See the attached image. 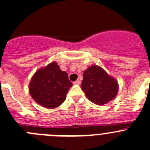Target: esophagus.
Listing matches in <instances>:
<instances>
[{"label":"esophagus","instance_id":"1","mask_svg":"<svg viewBox=\"0 0 150 150\" xmlns=\"http://www.w3.org/2000/svg\"><path fill=\"white\" fill-rule=\"evenodd\" d=\"M74 85H80L81 84V81L79 79H78L77 81H75V82H73Z\"/></svg>","mask_w":150,"mask_h":150}]
</instances>
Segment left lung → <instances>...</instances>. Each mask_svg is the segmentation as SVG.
I'll return each mask as SVG.
<instances>
[{"instance_id": "left-lung-1", "label": "left lung", "mask_w": 150, "mask_h": 150, "mask_svg": "<svg viewBox=\"0 0 150 150\" xmlns=\"http://www.w3.org/2000/svg\"><path fill=\"white\" fill-rule=\"evenodd\" d=\"M81 88L89 100L102 105L115 97L118 84L102 68L93 65L84 71Z\"/></svg>"}]
</instances>
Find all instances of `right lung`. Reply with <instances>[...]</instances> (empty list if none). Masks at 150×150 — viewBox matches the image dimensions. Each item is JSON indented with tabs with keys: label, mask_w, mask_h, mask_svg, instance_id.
Wrapping results in <instances>:
<instances>
[{
	"label": "right lung",
	"mask_w": 150,
	"mask_h": 150,
	"mask_svg": "<svg viewBox=\"0 0 150 150\" xmlns=\"http://www.w3.org/2000/svg\"><path fill=\"white\" fill-rule=\"evenodd\" d=\"M72 83L66 72L62 71L56 62H52L35 73L29 91L33 99L46 108H56L65 100Z\"/></svg>",
	"instance_id": "1"
}]
</instances>
